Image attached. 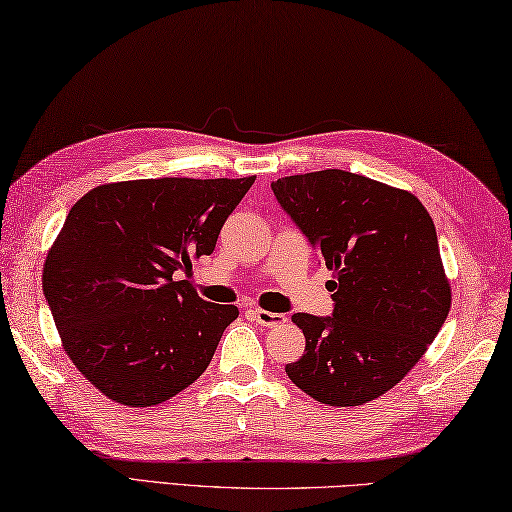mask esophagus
<instances>
[{
    "label": "esophagus",
    "instance_id": "esophagus-1",
    "mask_svg": "<svg viewBox=\"0 0 512 512\" xmlns=\"http://www.w3.org/2000/svg\"><path fill=\"white\" fill-rule=\"evenodd\" d=\"M253 318L262 324V327H277V324H282L286 318L280 313H271V311H264V309H253Z\"/></svg>",
    "mask_w": 512,
    "mask_h": 512
}]
</instances>
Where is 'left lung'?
Segmentation results:
<instances>
[{
  "label": "left lung",
  "instance_id": "1",
  "mask_svg": "<svg viewBox=\"0 0 512 512\" xmlns=\"http://www.w3.org/2000/svg\"><path fill=\"white\" fill-rule=\"evenodd\" d=\"M271 188L333 271V313L293 315L306 347L286 374L324 405L374 401L423 358L450 313L434 221L412 192L345 170Z\"/></svg>",
  "mask_w": 512,
  "mask_h": 512
}]
</instances>
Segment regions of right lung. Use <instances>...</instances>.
Instances as JSON below:
<instances>
[{
    "instance_id": "1",
    "label": "right lung",
    "mask_w": 512,
    "mask_h": 512,
    "mask_svg": "<svg viewBox=\"0 0 512 512\" xmlns=\"http://www.w3.org/2000/svg\"><path fill=\"white\" fill-rule=\"evenodd\" d=\"M253 183L120 181L98 185L69 210L42 288L67 356L111 401L159 405L210 365L239 311L201 300L176 277L215 250Z\"/></svg>"
}]
</instances>
